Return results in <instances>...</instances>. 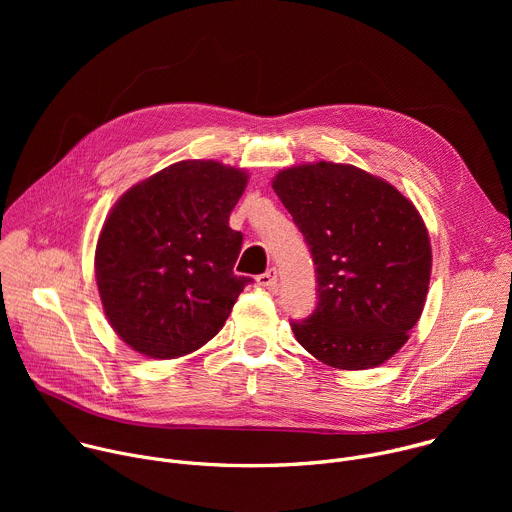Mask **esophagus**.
Returning a JSON list of instances; mask_svg holds the SVG:
<instances>
[{
    "label": "esophagus",
    "mask_w": 512,
    "mask_h": 512,
    "mask_svg": "<svg viewBox=\"0 0 512 512\" xmlns=\"http://www.w3.org/2000/svg\"><path fill=\"white\" fill-rule=\"evenodd\" d=\"M257 283H259L261 287H267V289L275 291V289H277V269H275V267H269L265 273L257 275Z\"/></svg>",
    "instance_id": "34e87169"
}]
</instances>
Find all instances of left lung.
<instances>
[{
    "label": "left lung",
    "mask_w": 512,
    "mask_h": 512,
    "mask_svg": "<svg viewBox=\"0 0 512 512\" xmlns=\"http://www.w3.org/2000/svg\"><path fill=\"white\" fill-rule=\"evenodd\" d=\"M271 186L316 265V310L291 322L298 342L334 369L379 367L423 312L431 275L423 218L395 186L348 164L294 166Z\"/></svg>",
    "instance_id": "1"
}]
</instances>
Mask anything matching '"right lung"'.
Instances as JSON below:
<instances>
[{
	"mask_svg": "<svg viewBox=\"0 0 512 512\" xmlns=\"http://www.w3.org/2000/svg\"><path fill=\"white\" fill-rule=\"evenodd\" d=\"M247 178L212 160H184L111 208L95 277L109 324L139 354L184 356L225 326L251 283L233 271L243 235L229 227Z\"/></svg>",
	"mask_w": 512,
	"mask_h": 512,
	"instance_id": "right-lung-1",
	"label": "right lung"
}]
</instances>
